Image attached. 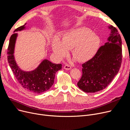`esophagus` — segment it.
Instances as JSON below:
<instances>
[{
	"mask_svg": "<svg viewBox=\"0 0 130 130\" xmlns=\"http://www.w3.org/2000/svg\"><path fill=\"white\" fill-rule=\"evenodd\" d=\"M64 68L65 70H69L70 69H71V66L69 65H66L64 66Z\"/></svg>",
	"mask_w": 130,
	"mask_h": 130,
	"instance_id": "esophagus-1",
	"label": "esophagus"
}]
</instances>
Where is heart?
<instances>
[{
  "label": "heart",
  "mask_w": 130,
  "mask_h": 130,
  "mask_svg": "<svg viewBox=\"0 0 130 130\" xmlns=\"http://www.w3.org/2000/svg\"><path fill=\"white\" fill-rule=\"evenodd\" d=\"M99 36L90 28L81 27L67 32L61 41L58 37L53 38L52 48L56 57L62 59L72 49V55L78 61L84 62L92 58L97 53L100 45Z\"/></svg>",
  "instance_id": "heart-1"
}]
</instances>
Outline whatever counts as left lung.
<instances>
[{"label":"left lung","instance_id":"left-lung-1","mask_svg":"<svg viewBox=\"0 0 130 130\" xmlns=\"http://www.w3.org/2000/svg\"><path fill=\"white\" fill-rule=\"evenodd\" d=\"M108 42L101 46L94 56L82 64V76L77 86L86 93L104 89L114 78L122 60V40L118 30L112 26Z\"/></svg>","mask_w":130,"mask_h":130}]
</instances>
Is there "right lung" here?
Masks as SVG:
<instances>
[{
  "instance_id": "right-lung-1",
  "label": "right lung",
  "mask_w": 130,
  "mask_h": 130,
  "mask_svg": "<svg viewBox=\"0 0 130 130\" xmlns=\"http://www.w3.org/2000/svg\"><path fill=\"white\" fill-rule=\"evenodd\" d=\"M25 24L16 29L14 31L25 28ZM17 34L11 36L8 47V61L15 77L24 88L31 93L40 94L48 90L54 82L56 73L61 70V64H53L47 59L44 60L37 69L31 72H26L20 70L13 57L15 44Z\"/></svg>"
}]
</instances>
